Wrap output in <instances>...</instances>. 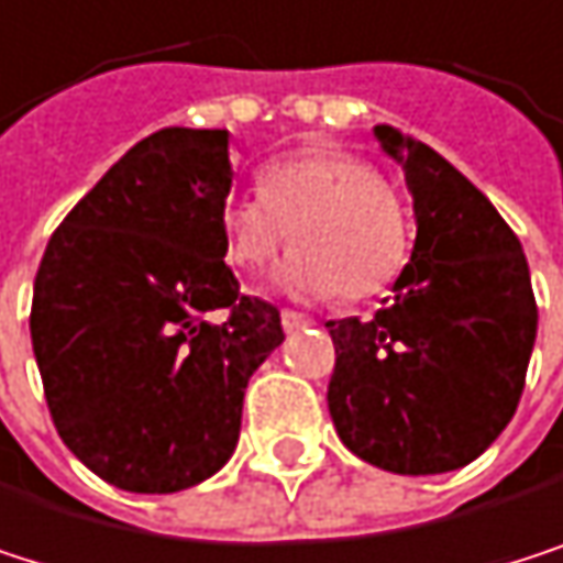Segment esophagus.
Wrapping results in <instances>:
<instances>
[{"instance_id":"esophagus-1","label":"esophagus","mask_w":563,"mask_h":563,"mask_svg":"<svg viewBox=\"0 0 563 563\" xmlns=\"http://www.w3.org/2000/svg\"><path fill=\"white\" fill-rule=\"evenodd\" d=\"M279 323H284V330H287V333H297V330L313 327V320H310V317H303V313H297V310H284V313H279Z\"/></svg>"}]
</instances>
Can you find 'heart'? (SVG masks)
Masks as SVG:
<instances>
[{"label": "heart", "instance_id": "heart-1", "mask_svg": "<svg viewBox=\"0 0 563 563\" xmlns=\"http://www.w3.org/2000/svg\"><path fill=\"white\" fill-rule=\"evenodd\" d=\"M220 236L227 263L240 273L266 269L294 243L276 279L287 294L313 300H369L409 260V223L396 190L373 164L336 147L263 167L256 194L223 203Z\"/></svg>", "mask_w": 563, "mask_h": 563}]
</instances>
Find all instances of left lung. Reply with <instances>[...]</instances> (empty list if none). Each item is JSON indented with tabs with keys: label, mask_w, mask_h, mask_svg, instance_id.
I'll list each match as a JSON object with an SVG mask.
<instances>
[{
	"label": "left lung",
	"mask_w": 563,
	"mask_h": 563,
	"mask_svg": "<svg viewBox=\"0 0 563 563\" xmlns=\"http://www.w3.org/2000/svg\"><path fill=\"white\" fill-rule=\"evenodd\" d=\"M416 207L412 260L369 320H330V416L343 445L396 475L475 462L511 422L538 336L521 240L439 151L376 124Z\"/></svg>",
	"instance_id": "obj_1"
}]
</instances>
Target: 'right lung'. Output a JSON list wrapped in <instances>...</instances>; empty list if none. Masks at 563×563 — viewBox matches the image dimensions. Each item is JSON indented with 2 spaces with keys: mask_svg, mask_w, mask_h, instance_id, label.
Instances as JSON below:
<instances>
[{
  "mask_svg": "<svg viewBox=\"0 0 563 563\" xmlns=\"http://www.w3.org/2000/svg\"><path fill=\"white\" fill-rule=\"evenodd\" d=\"M220 128L137 141L58 223L35 273L32 350L62 442L98 478L170 495L227 465L279 310L223 263L233 167Z\"/></svg>",
  "mask_w": 563,
  "mask_h": 563,
  "instance_id": "add662e5",
  "label": "right lung"
}]
</instances>
